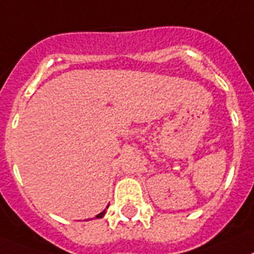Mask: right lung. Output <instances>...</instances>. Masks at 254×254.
<instances>
[{
	"label": "right lung",
	"instance_id": "add662e5",
	"mask_svg": "<svg viewBox=\"0 0 254 254\" xmlns=\"http://www.w3.org/2000/svg\"><path fill=\"white\" fill-rule=\"evenodd\" d=\"M105 213H106V209H105L104 211H101V213H100V214H97L96 215V218H102L105 215Z\"/></svg>",
	"mask_w": 254,
	"mask_h": 254
}]
</instances>
